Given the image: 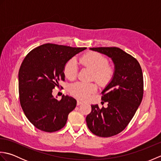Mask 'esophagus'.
Returning a JSON list of instances; mask_svg holds the SVG:
<instances>
[{
  "label": "esophagus",
  "mask_w": 161,
  "mask_h": 161,
  "mask_svg": "<svg viewBox=\"0 0 161 161\" xmlns=\"http://www.w3.org/2000/svg\"><path fill=\"white\" fill-rule=\"evenodd\" d=\"M82 104H83L82 102H81V101H80V100H77V106H80V105Z\"/></svg>",
  "instance_id": "34e87169"
}]
</instances>
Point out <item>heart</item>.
<instances>
[{
  "mask_svg": "<svg viewBox=\"0 0 161 161\" xmlns=\"http://www.w3.org/2000/svg\"><path fill=\"white\" fill-rule=\"evenodd\" d=\"M84 66L93 70V78L101 86H106L114 76V69L108 65V60L106 57L98 53H88L81 58ZM78 66L75 59H71L64 66V74L69 80H73L77 73ZM97 90L93 83L77 82L71 85L70 91L75 97L80 100H86L90 95Z\"/></svg>",
  "mask_w": 161,
  "mask_h": 161,
  "instance_id": "obj_1",
  "label": "heart"
}]
</instances>
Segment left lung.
<instances>
[{"instance_id": "1", "label": "left lung", "mask_w": 161, "mask_h": 161, "mask_svg": "<svg viewBox=\"0 0 161 161\" xmlns=\"http://www.w3.org/2000/svg\"><path fill=\"white\" fill-rule=\"evenodd\" d=\"M90 50L110 57L114 64V74L102 91V103L108 107L100 108L91 105L86 116L88 129L100 137H111L124 130L131 120L143 96V76L138 61L116 47H91Z\"/></svg>"}]
</instances>
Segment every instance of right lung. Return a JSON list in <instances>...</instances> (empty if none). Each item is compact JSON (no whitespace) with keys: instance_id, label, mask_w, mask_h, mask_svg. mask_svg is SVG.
I'll return each mask as SVG.
<instances>
[{"instance_id":"obj_1","label":"right lung","mask_w":161,"mask_h":161,"mask_svg":"<svg viewBox=\"0 0 161 161\" xmlns=\"http://www.w3.org/2000/svg\"><path fill=\"white\" fill-rule=\"evenodd\" d=\"M86 47L46 43L27 54L19 71L20 103L25 116L42 131L54 132L65 126L77 101L64 95L58 101L53 90L64 80V66Z\"/></svg>"}]
</instances>
